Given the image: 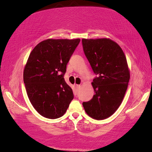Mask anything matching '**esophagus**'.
Here are the masks:
<instances>
[{
  "mask_svg": "<svg viewBox=\"0 0 152 152\" xmlns=\"http://www.w3.org/2000/svg\"><path fill=\"white\" fill-rule=\"evenodd\" d=\"M75 86H76V88H79L81 87L80 85H76Z\"/></svg>",
  "mask_w": 152,
  "mask_h": 152,
  "instance_id": "obj_1",
  "label": "esophagus"
}]
</instances>
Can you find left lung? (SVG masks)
<instances>
[{
  "instance_id": "8db88e82",
  "label": "left lung",
  "mask_w": 152,
  "mask_h": 152,
  "mask_svg": "<svg viewBox=\"0 0 152 152\" xmlns=\"http://www.w3.org/2000/svg\"><path fill=\"white\" fill-rule=\"evenodd\" d=\"M84 53L96 76L94 94L83 106L97 120L106 119L120 106L130 80L126 58L120 46L110 39H82Z\"/></svg>"
}]
</instances>
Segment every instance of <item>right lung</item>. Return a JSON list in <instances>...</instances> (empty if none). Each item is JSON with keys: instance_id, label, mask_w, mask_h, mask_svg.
I'll return each mask as SVG.
<instances>
[{"instance_id": "1", "label": "right lung", "mask_w": 152, "mask_h": 152, "mask_svg": "<svg viewBox=\"0 0 152 152\" xmlns=\"http://www.w3.org/2000/svg\"><path fill=\"white\" fill-rule=\"evenodd\" d=\"M80 39H48L30 53L24 71V83L30 102L39 114L49 119L65 113L74 98L64 75Z\"/></svg>"}]
</instances>
